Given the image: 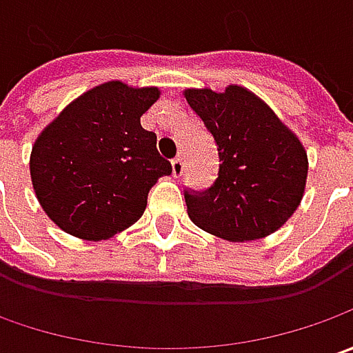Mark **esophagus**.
Listing matches in <instances>:
<instances>
[{
    "label": "esophagus",
    "instance_id": "34e87169",
    "mask_svg": "<svg viewBox=\"0 0 353 353\" xmlns=\"http://www.w3.org/2000/svg\"><path fill=\"white\" fill-rule=\"evenodd\" d=\"M170 169H172V176H181L184 172L183 159H172L170 161Z\"/></svg>",
    "mask_w": 353,
    "mask_h": 353
}]
</instances>
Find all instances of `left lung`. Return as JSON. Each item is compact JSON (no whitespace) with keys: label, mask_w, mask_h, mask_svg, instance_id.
<instances>
[{"label":"left lung","mask_w":353,"mask_h":353,"mask_svg":"<svg viewBox=\"0 0 353 353\" xmlns=\"http://www.w3.org/2000/svg\"><path fill=\"white\" fill-rule=\"evenodd\" d=\"M188 105L214 135L218 179L206 192H184L190 220L212 236L251 241L277 232L305 194V145L251 90L186 88Z\"/></svg>","instance_id":"left-lung-1"}]
</instances>
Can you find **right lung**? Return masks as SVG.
Masks as SVG:
<instances>
[{"label":"right lung","instance_id":"obj_1","mask_svg":"<svg viewBox=\"0 0 353 353\" xmlns=\"http://www.w3.org/2000/svg\"><path fill=\"white\" fill-rule=\"evenodd\" d=\"M159 96L155 86L110 80L78 96L39 133L29 161L34 196L66 234L100 241L141 218L151 186L172 170L157 151L155 133L141 128Z\"/></svg>","mask_w":353,"mask_h":353}]
</instances>
